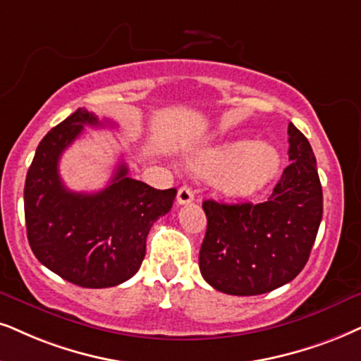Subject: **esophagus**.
I'll use <instances>...</instances> for the list:
<instances>
[{"mask_svg":"<svg viewBox=\"0 0 361 361\" xmlns=\"http://www.w3.org/2000/svg\"><path fill=\"white\" fill-rule=\"evenodd\" d=\"M178 204H188L195 200L193 191H191L190 186L183 185L180 190H178Z\"/></svg>","mask_w":361,"mask_h":361,"instance_id":"esophagus-1","label":"esophagus"}]
</instances>
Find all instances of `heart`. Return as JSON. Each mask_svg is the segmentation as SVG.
<instances>
[{"instance_id":"1","label":"heart","mask_w":361,"mask_h":361,"mask_svg":"<svg viewBox=\"0 0 361 361\" xmlns=\"http://www.w3.org/2000/svg\"><path fill=\"white\" fill-rule=\"evenodd\" d=\"M281 158L275 147L252 140H231L200 149L190 158L191 170L214 175V186L223 195L245 196L273 180Z\"/></svg>"}]
</instances>
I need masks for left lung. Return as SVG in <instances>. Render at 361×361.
I'll list each match as a JSON object with an SVG mask.
<instances>
[{
	"mask_svg": "<svg viewBox=\"0 0 361 361\" xmlns=\"http://www.w3.org/2000/svg\"><path fill=\"white\" fill-rule=\"evenodd\" d=\"M290 165L263 203L203 202L207 235L200 271L214 290L253 296L290 283L303 270L323 214L317 159L308 140L288 125Z\"/></svg>",
	"mask_w": 361,
	"mask_h": 361,
	"instance_id": "left-lung-1",
	"label": "left lung"
}]
</instances>
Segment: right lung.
Returning a JSON list of instances; mask_svg holds the SVG:
<instances>
[{
  "mask_svg": "<svg viewBox=\"0 0 361 361\" xmlns=\"http://www.w3.org/2000/svg\"><path fill=\"white\" fill-rule=\"evenodd\" d=\"M85 125L103 121L78 108L36 148L25 183L26 231L35 257L48 270L83 288H108L140 270L149 230L171 209L176 188H152L128 176L120 163L106 188L68 190L58 173L59 157Z\"/></svg>",
  "mask_w": 361,
  "mask_h": 361,
  "instance_id": "obj_1",
  "label": "right lung"
}]
</instances>
